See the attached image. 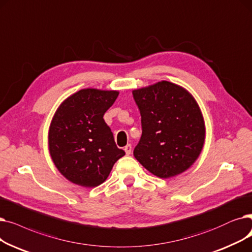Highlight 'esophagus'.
<instances>
[{"instance_id": "34e87169", "label": "esophagus", "mask_w": 252, "mask_h": 252, "mask_svg": "<svg viewBox=\"0 0 252 252\" xmlns=\"http://www.w3.org/2000/svg\"><path fill=\"white\" fill-rule=\"evenodd\" d=\"M124 151H125L126 155H130V154H131V151H132V147H131L130 145H127V146L124 148Z\"/></svg>"}]
</instances>
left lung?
Listing matches in <instances>:
<instances>
[{
  "label": "left lung",
  "mask_w": 252,
  "mask_h": 252,
  "mask_svg": "<svg viewBox=\"0 0 252 252\" xmlns=\"http://www.w3.org/2000/svg\"><path fill=\"white\" fill-rule=\"evenodd\" d=\"M132 94L142 127L133 151L135 159L160 178L188 170L205 141L204 118L193 95L168 81L135 89Z\"/></svg>",
  "instance_id": "1"
}]
</instances>
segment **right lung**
Wrapping results in <instances>:
<instances>
[{
    "label": "right lung",
    "instance_id": "add662e5",
    "mask_svg": "<svg viewBox=\"0 0 252 252\" xmlns=\"http://www.w3.org/2000/svg\"><path fill=\"white\" fill-rule=\"evenodd\" d=\"M119 95L116 90L82 89L56 110L48 132L51 159L67 181L84 188L101 185L125 155L118 149L104 113Z\"/></svg>",
    "mask_w": 252,
    "mask_h": 252
}]
</instances>
